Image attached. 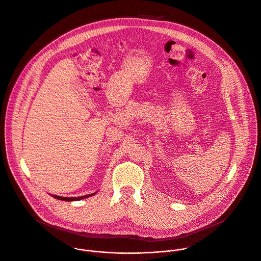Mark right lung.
Segmentation results:
<instances>
[{
    "mask_svg": "<svg viewBox=\"0 0 261 261\" xmlns=\"http://www.w3.org/2000/svg\"><path fill=\"white\" fill-rule=\"evenodd\" d=\"M96 193H92V194H89V195H85V196H79V197H62V196H57V195H53L55 198L57 199H60V200H65V201H75V200H81V199H84V198H87V197H90L92 195H94Z\"/></svg>",
    "mask_w": 261,
    "mask_h": 261,
    "instance_id": "1",
    "label": "right lung"
}]
</instances>
